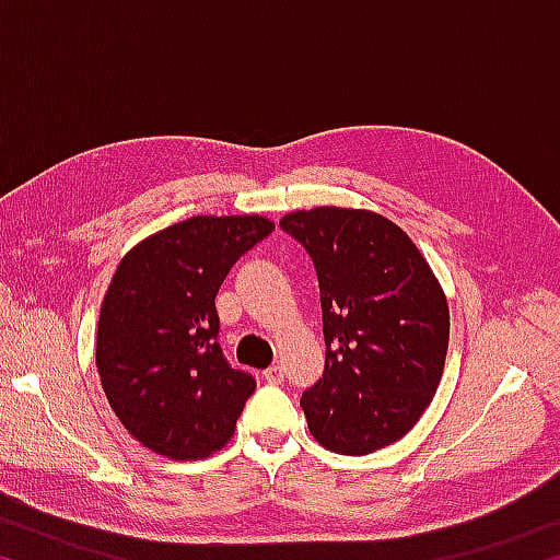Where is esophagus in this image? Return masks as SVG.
I'll use <instances>...</instances> for the list:
<instances>
[{
  "label": "esophagus",
  "mask_w": 560,
  "mask_h": 560,
  "mask_svg": "<svg viewBox=\"0 0 560 560\" xmlns=\"http://www.w3.org/2000/svg\"><path fill=\"white\" fill-rule=\"evenodd\" d=\"M264 381L271 385H281L283 383V368L281 365H271L264 371Z\"/></svg>",
  "instance_id": "34e87169"
}]
</instances>
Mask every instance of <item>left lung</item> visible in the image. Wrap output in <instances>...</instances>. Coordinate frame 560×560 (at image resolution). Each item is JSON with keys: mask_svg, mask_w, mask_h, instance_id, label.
Here are the masks:
<instances>
[{"mask_svg": "<svg viewBox=\"0 0 560 560\" xmlns=\"http://www.w3.org/2000/svg\"><path fill=\"white\" fill-rule=\"evenodd\" d=\"M279 224L314 259L324 308L326 371L301 397L308 430L350 457L387 447L438 393L447 296L410 236L383 214L314 207Z\"/></svg>", "mask_w": 560, "mask_h": 560, "instance_id": "left-lung-1", "label": "left lung"}]
</instances>
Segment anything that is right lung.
<instances>
[{"label":"right lung","mask_w":560,"mask_h":560,"mask_svg":"<svg viewBox=\"0 0 560 560\" xmlns=\"http://www.w3.org/2000/svg\"><path fill=\"white\" fill-rule=\"evenodd\" d=\"M271 230L259 214H197L120 259L103 296L96 368L113 412L143 447L187 462L232 440L257 381L222 355L214 299Z\"/></svg>","instance_id":"add662e5"}]
</instances>
